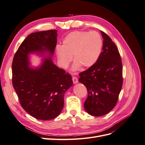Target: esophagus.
I'll return each mask as SVG.
<instances>
[{"label":"esophagus","instance_id":"esophagus-1","mask_svg":"<svg viewBox=\"0 0 145 145\" xmlns=\"http://www.w3.org/2000/svg\"><path fill=\"white\" fill-rule=\"evenodd\" d=\"M72 81H73V83H74V84H76V83H78V79L77 78H76V77H72Z\"/></svg>","mask_w":145,"mask_h":145}]
</instances>
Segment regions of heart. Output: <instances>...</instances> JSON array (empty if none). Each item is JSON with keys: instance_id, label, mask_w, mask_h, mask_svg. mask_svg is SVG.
<instances>
[{"instance_id": "heart-1", "label": "heart", "mask_w": 145, "mask_h": 145, "mask_svg": "<svg viewBox=\"0 0 145 145\" xmlns=\"http://www.w3.org/2000/svg\"><path fill=\"white\" fill-rule=\"evenodd\" d=\"M103 41L96 31H74L68 34L63 39L62 45L56 47V54L63 68L68 67L72 60L75 62L73 71L80 67L89 68L98 60L102 52Z\"/></svg>"}]
</instances>
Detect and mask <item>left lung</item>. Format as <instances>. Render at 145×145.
Wrapping results in <instances>:
<instances>
[{
    "instance_id": "obj_1",
    "label": "left lung",
    "mask_w": 145,
    "mask_h": 145,
    "mask_svg": "<svg viewBox=\"0 0 145 145\" xmlns=\"http://www.w3.org/2000/svg\"><path fill=\"white\" fill-rule=\"evenodd\" d=\"M100 33L103 42L99 58L93 66L80 73L78 78L88 93L85 109L93 116H104L115 107L123 84L119 52L112 39L102 31Z\"/></svg>"
}]
</instances>
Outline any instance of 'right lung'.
<instances>
[{"label": "right lung", "mask_w": 145, "mask_h": 145, "mask_svg": "<svg viewBox=\"0 0 145 145\" xmlns=\"http://www.w3.org/2000/svg\"><path fill=\"white\" fill-rule=\"evenodd\" d=\"M57 30L30 34L14 56L12 85L26 112L39 120H51L62 112L65 93L72 86L71 75L52 62ZM43 57L38 67L30 66V55Z\"/></svg>", "instance_id": "add662e5"}]
</instances>
